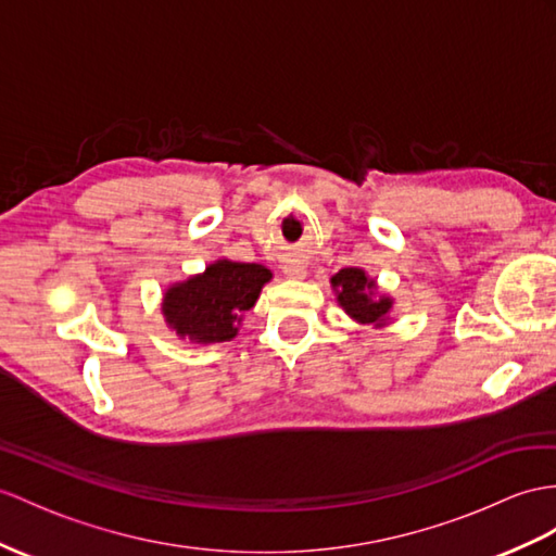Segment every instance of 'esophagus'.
<instances>
[{
    "label": "esophagus",
    "mask_w": 556,
    "mask_h": 556,
    "mask_svg": "<svg viewBox=\"0 0 556 556\" xmlns=\"http://www.w3.org/2000/svg\"><path fill=\"white\" fill-rule=\"evenodd\" d=\"M282 270H286L288 278H294V280H300V278L306 276V266H302V264H288Z\"/></svg>",
    "instance_id": "esophagus-1"
}]
</instances>
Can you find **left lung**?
I'll return each instance as SVG.
<instances>
[{
  "instance_id": "obj_1",
  "label": "left lung",
  "mask_w": 556,
  "mask_h": 556,
  "mask_svg": "<svg viewBox=\"0 0 556 556\" xmlns=\"http://www.w3.org/2000/svg\"><path fill=\"white\" fill-rule=\"evenodd\" d=\"M330 282L337 292V302L356 323L375 325V328H382L389 323L394 300L387 294H377L375 280L365 276L363 268H342L340 274L330 278Z\"/></svg>"
}]
</instances>
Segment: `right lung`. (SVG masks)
<instances>
[{
    "label": "right lung",
    "mask_w": 556,
    "mask_h": 556,
    "mask_svg": "<svg viewBox=\"0 0 556 556\" xmlns=\"http://www.w3.org/2000/svg\"><path fill=\"white\" fill-rule=\"evenodd\" d=\"M274 274L262 264L216 260L202 274L165 290L162 314L169 328L198 344L231 342Z\"/></svg>",
    "instance_id": "obj_1"
}]
</instances>
